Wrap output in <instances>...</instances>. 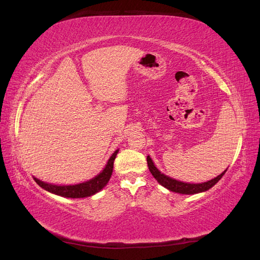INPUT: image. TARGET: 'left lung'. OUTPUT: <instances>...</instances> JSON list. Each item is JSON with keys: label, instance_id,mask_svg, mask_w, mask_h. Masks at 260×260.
<instances>
[{"label": "left lung", "instance_id": "8db88e82", "mask_svg": "<svg viewBox=\"0 0 260 260\" xmlns=\"http://www.w3.org/2000/svg\"><path fill=\"white\" fill-rule=\"evenodd\" d=\"M147 165L149 168V172L152 173L155 179L157 180L161 186H164L168 190L178 192V194H184V195H194V194H198V192L208 190L209 188H212V187L218 182V180L224 176V174L227 172V170L224 171L220 175H218V176L215 177L214 179L208 180V182H205L202 184H189V183L179 182L177 179L168 177L165 174L160 173L157 170V167L154 165V162L149 156H147Z\"/></svg>", "mask_w": 260, "mask_h": 260}]
</instances>
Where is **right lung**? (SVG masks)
I'll use <instances>...</instances> for the list:
<instances>
[{"label":"right lung","mask_w":260,"mask_h":260,"mask_svg":"<svg viewBox=\"0 0 260 260\" xmlns=\"http://www.w3.org/2000/svg\"><path fill=\"white\" fill-rule=\"evenodd\" d=\"M118 153V149L113 153V155L108 159L106 166L104 167L98 176L94 178L87 180V182L80 183L76 185H53L48 184L45 182H42V180L35 178L34 180L39 186L45 190L52 192V194H55L62 197H68V198H84L92 196L96 192H99L101 189L104 188L106 184L110 180L112 173H113V166H114V160L116 158V155Z\"/></svg>","instance_id":"1"}]
</instances>
